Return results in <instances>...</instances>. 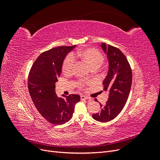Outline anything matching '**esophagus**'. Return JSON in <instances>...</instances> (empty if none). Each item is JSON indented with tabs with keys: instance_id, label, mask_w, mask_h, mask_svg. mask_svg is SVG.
Instances as JSON below:
<instances>
[{
	"instance_id": "esophagus-1",
	"label": "esophagus",
	"mask_w": 160,
	"mask_h": 160,
	"mask_svg": "<svg viewBox=\"0 0 160 160\" xmlns=\"http://www.w3.org/2000/svg\"><path fill=\"white\" fill-rule=\"evenodd\" d=\"M81 100H88V99H90V98H89L88 97H86L85 95H81Z\"/></svg>"
}]
</instances>
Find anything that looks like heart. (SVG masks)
<instances>
[{
	"instance_id": "obj_1",
	"label": "heart",
	"mask_w": 160,
	"mask_h": 160,
	"mask_svg": "<svg viewBox=\"0 0 160 160\" xmlns=\"http://www.w3.org/2000/svg\"><path fill=\"white\" fill-rule=\"evenodd\" d=\"M79 55L92 69L98 67L102 65L105 58L101 53L95 49L88 48L79 52ZM75 65V57L73 55H68L65 59L62 65V70L64 73H70L72 72Z\"/></svg>"
}]
</instances>
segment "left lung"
Segmentation results:
<instances>
[{
	"instance_id": "1",
	"label": "left lung",
	"mask_w": 160,
	"mask_h": 160,
	"mask_svg": "<svg viewBox=\"0 0 160 160\" xmlns=\"http://www.w3.org/2000/svg\"><path fill=\"white\" fill-rule=\"evenodd\" d=\"M101 47L109 61L108 73L103 82V90L109 92V99L104 105L100 103V112L92 117L98 122H108L117 117L126 103L132 83V71L126 57L119 49L103 42Z\"/></svg>"
}]
</instances>
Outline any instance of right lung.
Masks as SVG:
<instances>
[{"label":"right lung","mask_w":160,"mask_h":160,"mask_svg":"<svg viewBox=\"0 0 160 160\" xmlns=\"http://www.w3.org/2000/svg\"><path fill=\"white\" fill-rule=\"evenodd\" d=\"M75 47V45L58 47L43 52L33 63L28 74V91L34 105L43 118L54 125L69 121L75 105L80 101V96L75 94L65 96V98H58L55 89L65 58Z\"/></svg>","instance_id":"1"}]
</instances>
